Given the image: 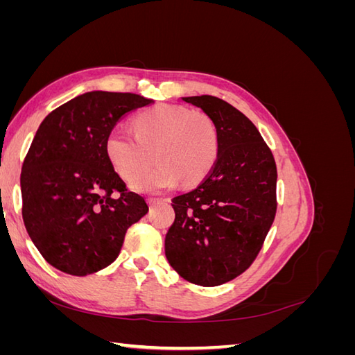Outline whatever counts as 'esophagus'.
I'll use <instances>...</instances> for the list:
<instances>
[{
    "label": "esophagus",
    "mask_w": 355,
    "mask_h": 355,
    "mask_svg": "<svg viewBox=\"0 0 355 355\" xmlns=\"http://www.w3.org/2000/svg\"><path fill=\"white\" fill-rule=\"evenodd\" d=\"M164 200H159V198H148V204H149V207H154V206H157V204H159V202H163Z\"/></svg>",
    "instance_id": "esophagus-1"
}]
</instances>
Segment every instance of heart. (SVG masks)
I'll list each match as a JSON object with an SVG mask.
<instances>
[{
  "instance_id": "obj_1",
  "label": "heart",
  "mask_w": 355,
  "mask_h": 355,
  "mask_svg": "<svg viewBox=\"0 0 355 355\" xmlns=\"http://www.w3.org/2000/svg\"><path fill=\"white\" fill-rule=\"evenodd\" d=\"M135 135L115 128L106 136L105 151L114 170L125 182L141 178L153 164L158 166L135 184L141 192H155L182 185H197L206 178L219 154V128L206 112L185 106L161 103L139 114Z\"/></svg>"
}]
</instances>
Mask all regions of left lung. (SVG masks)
I'll return each instance as SVG.
<instances>
[{
    "label": "left lung",
    "mask_w": 355,
    "mask_h": 355,
    "mask_svg": "<svg viewBox=\"0 0 355 355\" xmlns=\"http://www.w3.org/2000/svg\"><path fill=\"white\" fill-rule=\"evenodd\" d=\"M184 101L213 118L220 145L201 184L171 200L166 257L187 282L213 287L241 275L259 254L277 211V166L254 124L232 105L207 94Z\"/></svg>",
    "instance_id": "left-lung-1"
}]
</instances>
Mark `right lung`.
Instances as JSON below:
<instances>
[{
	"instance_id": "add662e5",
	"label": "right lung",
	"mask_w": 355,
	"mask_h": 355,
	"mask_svg": "<svg viewBox=\"0 0 355 355\" xmlns=\"http://www.w3.org/2000/svg\"><path fill=\"white\" fill-rule=\"evenodd\" d=\"M154 103L133 93L89 92L51 111L24 159L22 218L56 270L89 275L111 265L127 230L148 213L105 151L106 136L132 111Z\"/></svg>"
}]
</instances>
